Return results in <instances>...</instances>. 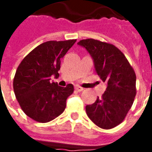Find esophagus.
<instances>
[{"label":"esophagus","instance_id":"1","mask_svg":"<svg viewBox=\"0 0 152 152\" xmlns=\"http://www.w3.org/2000/svg\"><path fill=\"white\" fill-rule=\"evenodd\" d=\"M75 89H76L77 92H81V91L84 90V89H83L82 87H80V86H75Z\"/></svg>","mask_w":152,"mask_h":152}]
</instances>
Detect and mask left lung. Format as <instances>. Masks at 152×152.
<instances>
[{
  "instance_id": "obj_1",
  "label": "left lung",
  "mask_w": 152,
  "mask_h": 152,
  "mask_svg": "<svg viewBox=\"0 0 152 152\" xmlns=\"http://www.w3.org/2000/svg\"><path fill=\"white\" fill-rule=\"evenodd\" d=\"M77 45L90 54L97 74L107 89L102 98L86 107V114L99 127L109 129L124 121L136 95V75L124 53L111 44L86 39Z\"/></svg>"
}]
</instances>
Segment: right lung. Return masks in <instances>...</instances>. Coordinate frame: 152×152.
<instances>
[{
    "mask_svg": "<svg viewBox=\"0 0 152 152\" xmlns=\"http://www.w3.org/2000/svg\"><path fill=\"white\" fill-rule=\"evenodd\" d=\"M76 40H50L40 44L23 59L14 79V91L22 110L34 121L46 123L61 115L66 99L74 91L72 84L66 87L50 81L59 76L60 58Z\"/></svg>",
    "mask_w": 152,
    "mask_h": 152,
    "instance_id": "right-lung-1",
    "label": "right lung"
}]
</instances>
